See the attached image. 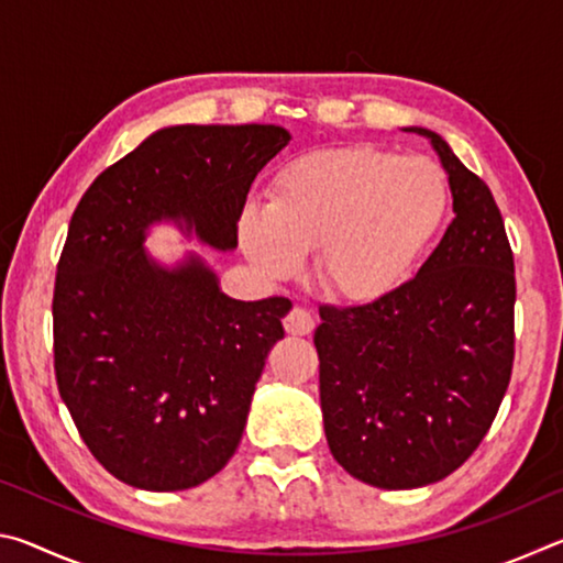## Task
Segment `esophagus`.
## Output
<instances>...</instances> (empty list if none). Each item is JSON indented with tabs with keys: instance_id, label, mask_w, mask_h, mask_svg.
<instances>
[{
	"instance_id": "obj_1",
	"label": "esophagus",
	"mask_w": 563,
	"mask_h": 563,
	"mask_svg": "<svg viewBox=\"0 0 563 563\" xmlns=\"http://www.w3.org/2000/svg\"><path fill=\"white\" fill-rule=\"evenodd\" d=\"M283 325L288 330V335H308V332L316 328V320L305 308H292L288 316L283 318Z\"/></svg>"
}]
</instances>
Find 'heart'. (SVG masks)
Masks as SVG:
<instances>
[{"label": "heart", "mask_w": 563, "mask_h": 563, "mask_svg": "<svg viewBox=\"0 0 563 563\" xmlns=\"http://www.w3.org/2000/svg\"><path fill=\"white\" fill-rule=\"evenodd\" d=\"M446 211L450 184L430 158L375 144L318 148L275 170L268 206L241 216V245L271 278H288L312 251L320 288L362 302L415 273Z\"/></svg>", "instance_id": "1"}]
</instances>
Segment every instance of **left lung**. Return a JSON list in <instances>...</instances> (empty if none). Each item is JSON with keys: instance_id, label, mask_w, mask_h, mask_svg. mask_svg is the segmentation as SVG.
<instances>
[{"instance_id": "left-lung-1", "label": "left lung", "mask_w": 563, "mask_h": 563, "mask_svg": "<svg viewBox=\"0 0 563 563\" xmlns=\"http://www.w3.org/2000/svg\"><path fill=\"white\" fill-rule=\"evenodd\" d=\"M454 221L412 280L352 308L320 305L330 452L360 482L415 489L470 460L514 367V253L489 186L434 131Z\"/></svg>"}]
</instances>
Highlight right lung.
Wrapping results in <instances>:
<instances>
[{"instance_id":"right-lung-1","label":"right lung","mask_w":563,"mask_h":563,"mask_svg":"<svg viewBox=\"0 0 563 563\" xmlns=\"http://www.w3.org/2000/svg\"><path fill=\"white\" fill-rule=\"evenodd\" d=\"M290 141L273 123L170 126L93 178L54 283V373L76 430L117 479L178 492L235 454L288 298L233 300L198 258L164 271L146 228L174 218L238 245L253 178Z\"/></svg>"}]
</instances>
